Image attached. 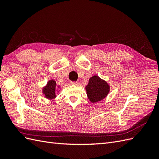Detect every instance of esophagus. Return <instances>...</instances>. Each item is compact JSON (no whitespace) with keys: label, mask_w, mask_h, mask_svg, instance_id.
I'll return each mask as SVG.
<instances>
[{"label":"esophagus","mask_w":159,"mask_h":159,"mask_svg":"<svg viewBox=\"0 0 159 159\" xmlns=\"http://www.w3.org/2000/svg\"><path fill=\"white\" fill-rule=\"evenodd\" d=\"M71 84L73 85H78L80 84L78 81H71Z\"/></svg>","instance_id":"obj_1"}]
</instances>
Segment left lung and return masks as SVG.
I'll return each mask as SVG.
<instances>
[{"label": "left lung", "mask_w": 159, "mask_h": 159, "mask_svg": "<svg viewBox=\"0 0 159 159\" xmlns=\"http://www.w3.org/2000/svg\"><path fill=\"white\" fill-rule=\"evenodd\" d=\"M88 99L91 103L98 102L106 98L110 87L106 81L98 75H93L89 80V83L85 87Z\"/></svg>", "instance_id": "1"}]
</instances>
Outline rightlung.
I'll use <instances>...</instances> for the list:
<instances>
[{"instance_id": "add662e5", "label": "right lung", "mask_w": 159, "mask_h": 159, "mask_svg": "<svg viewBox=\"0 0 159 159\" xmlns=\"http://www.w3.org/2000/svg\"><path fill=\"white\" fill-rule=\"evenodd\" d=\"M60 88L59 86L57 88ZM57 91V85L56 81L50 80L47 83V85L45 87L42 89V93L44 94L45 98L48 99H54L56 96V93Z\"/></svg>"}]
</instances>
